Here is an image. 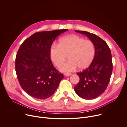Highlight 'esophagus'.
Here are the masks:
<instances>
[{
  "instance_id": "34e87169",
  "label": "esophagus",
  "mask_w": 127,
  "mask_h": 127,
  "mask_svg": "<svg viewBox=\"0 0 127 127\" xmlns=\"http://www.w3.org/2000/svg\"><path fill=\"white\" fill-rule=\"evenodd\" d=\"M64 75L65 76H70V75H71V74H70V73H65L64 74Z\"/></svg>"
}]
</instances>
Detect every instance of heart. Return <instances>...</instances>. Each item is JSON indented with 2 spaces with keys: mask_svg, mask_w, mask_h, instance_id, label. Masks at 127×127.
<instances>
[{
  "mask_svg": "<svg viewBox=\"0 0 127 127\" xmlns=\"http://www.w3.org/2000/svg\"><path fill=\"white\" fill-rule=\"evenodd\" d=\"M95 54L94 43L75 34L65 36L59 40V44H53L50 48V57L53 63L58 66L68 55L69 60L60 65L64 72H72L78 67L84 69L93 61Z\"/></svg>",
  "mask_w": 127,
  "mask_h": 127,
  "instance_id": "heart-1",
  "label": "heart"
}]
</instances>
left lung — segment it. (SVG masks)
Instances as JSON below:
<instances>
[{
  "label": "left lung",
  "instance_id": "8db88e82",
  "mask_svg": "<svg viewBox=\"0 0 127 127\" xmlns=\"http://www.w3.org/2000/svg\"><path fill=\"white\" fill-rule=\"evenodd\" d=\"M75 32L86 35L94 43L95 54L89 66L77 73L80 81L74 87V90L83 99H95L104 92L110 82L113 71L111 50L106 43L96 34L85 31Z\"/></svg>",
  "mask_w": 127,
  "mask_h": 127
}]
</instances>
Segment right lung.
<instances>
[{
    "label": "right lung",
    "mask_w": 127,
    "mask_h": 127,
    "mask_svg": "<svg viewBox=\"0 0 127 127\" xmlns=\"http://www.w3.org/2000/svg\"><path fill=\"white\" fill-rule=\"evenodd\" d=\"M67 29L40 32L24 41L17 51L15 71L20 85L32 97L44 99L52 96L63 78L54 67L50 48L56 38Z\"/></svg>",
    "instance_id": "obj_1"
}]
</instances>
